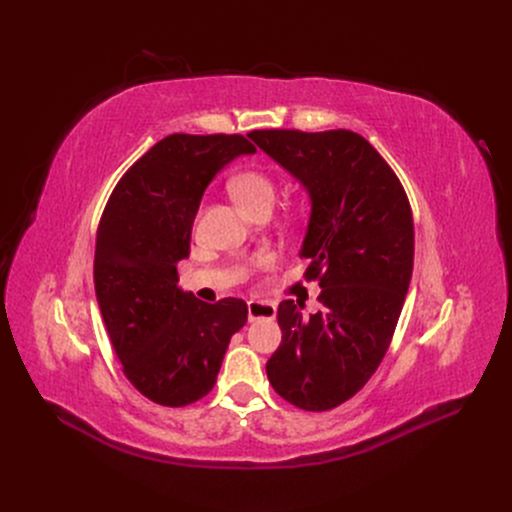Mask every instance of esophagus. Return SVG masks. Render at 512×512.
Wrapping results in <instances>:
<instances>
[{
	"label": "esophagus",
	"mask_w": 512,
	"mask_h": 512,
	"mask_svg": "<svg viewBox=\"0 0 512 512\" xmlns=\"http://www.w3.org/2000/svg\"><path fill=\"white\" fill-rule=\"evenodd\" d=\"M277 314V306L271 302H264V300H250L248 302V319L258 321V319H275Z\"/></svg>",
	"instance_id": "esophagus-1"
}]
</instances>
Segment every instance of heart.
Segmentation results:
<instances>
[{"label":"heart","mask_w":512,"mask_h":512,"mask_svg":"<svg viewBox=\"0 0 512 512\" xmlns=\"http://www.w3.org/2000/svg\"><path fill=\"white\" fill-rule=\"evenodd\" d=\"M229 189L233 193V198L241 204V208L246 212H256L260 208H271L277 198V185L275 181L264 173V170L258 168H248L237 173L229 181ZM271 258H262L266 264Z\"/></svg>","instance_id":"1"}]
</instances>
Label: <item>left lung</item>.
<instances>
[{"label":"left lung","mask_w":512,"mask_h":512,"mask_svg":"<svg viewBox=\"0 0 512 512\" xmlns=\"http://www.w3.org/2000/svg\"><path fill=\"white\" fill-rule=\"evenodd\" d=\"M248 137L310 193L304 279L319 281L323 304L308 321L294 300L279 304L283 337L266 375L289 404L331 410L367 385L392 344L415 264L410 202L394 168L354 131Z\"/></svg>","instance_id":"1"}]
</instances>
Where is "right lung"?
Returning <instances> with one entry per match:
<instances>
[{"label": "right lung", "mask_w": 512, "mask_h": 512, "mask_svg": "<svg viewBox=\"0 0 512 512\" xmlns=\"http://www.w3.org/2000/svg\"><path fill=\"white\" fill-rule=\"evenodd\" d=\"M243 135L173 133L112 189L95 239L97 304L125 377L148 400L179 408L216 383L233 333L248 321L239 298L206 304L177 287L204 189L227 162L254 154Z\"/></svg>", "instance_id": "1"}]
</instances>
